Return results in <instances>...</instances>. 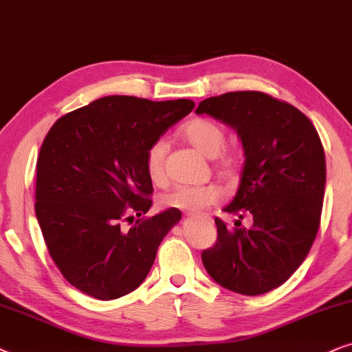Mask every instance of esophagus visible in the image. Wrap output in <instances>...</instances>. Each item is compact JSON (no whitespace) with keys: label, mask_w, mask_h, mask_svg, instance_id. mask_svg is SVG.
Segmentation results:
<instances>
[{"label":"esophagus","mask_w":352,"mask_h":352,"mask_svg":"<svg viewBox=\"0 0 352 352\" xmlns=\"http://www.w3.org/2000/svg\"><path fill=\"white\" fill-rule=\"evenodd\" d=\"M188 215H190V217H195V215H196V214H193V212H188ZM201 217H203V219H206V220H210V217H209V215H201Z\"/></svg>","instance_id":"1"}]
</instances>
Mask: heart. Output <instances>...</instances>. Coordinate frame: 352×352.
I'll list each match as a JSON object with an SVG mask.
<instances>
[{"label":"heart","instance_id":"1","mask_svg":"<svg viewBox=\"0 0 352 352\" xmlns=\"http://www.w3.org/2000/svg\"><path fill=\"white\" fill-rule=\"evenodd\" d=\"M186 142L199 151L203 156L217 157L225 146V132L220 125L208 119H195L188 122L182 130ZM166 143L162 140L154 142L146 153V170L154 184H161L166 177L164 173V157H166ZM219 168L225 173H232L235 162L230 156L222 157ZM222 196V190L217 185H177L162 196V204L188 212H199L208 206L217 203Z\"/></svg>","mask_w":352,"mask_h":352}]
</instances>
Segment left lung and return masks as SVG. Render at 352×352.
Instances as JSON below:
<instances>
[{
	"label": "left lung",
	"mask_w": 352,
	"mask_h": 352,
	"mask_svg": "<svg viewBox=\"0 0 352 352\" xmlns=\"http://www.w3.org/2000/svg\"><path fill=\"white\" fill-rule=\"evenodd\" d=\"M208 114L235 130L245 151L240 185L225 212L252 215L203 251L204 269L220 287L257 296L280 287L306 259L320 225L325 153L312 122L296 107L261 91H233L201 101Z\"/></svg>",
	"instance_id": "left-lung-1"
}]
</instances>
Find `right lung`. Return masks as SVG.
<instances>
[{"label":"right lung","mask_w":352,"mask_h":352,"mask_svg":"<svg viewBox=\"0 0 352 352\" xmlns=\"http://www.w3.org/2000/svg\"><path fill=\"white\" fill-rule=\"evenodd\" d=\"M193 107L191 100L104 96L63 116L46 135L36 161V220L51 259L82 293L109 301L148 277L182 212L166 209L129 230L120 220L153 206L148 149Z\"/></svg>","instance_id":"obj_1"}]
</instances>
